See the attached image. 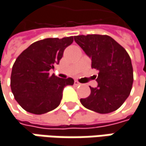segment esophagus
Wrapping results in <instances>:
<instances>
[{
  "instance_id": "obj_1",
  "label": "esophagus",
  "mask_w": 146,
  "mask_h": 146,
  "mask_svg": "<svg viewBox=\"0 0 146 146\" xmlns=\"http://www.w3.org/2000/svg\"><path fill=\"white\" fill-rule=\"evenodd\" d=\"M74 85H75V86H79V85H81V84H80L78 81H74Z\"/></svg>"
}]
</instances>
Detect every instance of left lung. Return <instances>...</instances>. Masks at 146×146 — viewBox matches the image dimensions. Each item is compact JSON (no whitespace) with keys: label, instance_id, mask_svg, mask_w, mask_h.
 I'll return each mask as SVG.
<instances>
[{"label":"left lung","instance_id":"1","mask_svg":"<svg viewBox=\"0 0 146 146\" xmlns=\"http://www.w3.org/2000/svg\"><path fill=\"white\" fill-rule=\"evenodd\" d=\"M74 40L92 59V68L98 70L96 76L98 85L90 87V95L80 99L82 105L101 114L117 110L132 88L133 68L129 54L108 35H78Z\"/></svg>","mask_w":146,"mask_h":146}]
</instances>
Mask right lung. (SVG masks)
<instances>
[{
	"mask_svg": "<svg viewBox=\"0 0 146 146\" xmlns=\"http://www.w3.org/2000/svg\"><path fill=\"white\" fill-rule=\"evenodd\" d=\"M73 37L48 38L36 41L16 58L11 76L15 99L26 111L44 114L60 104L66 86L73 85L72 78H59L49 70L54 68Z\"/></svg>",
	"mask_w": 146,
	"mask_h": 146,
	"instance_id": "obj_1",
	"label": "right lung"
}]
</instances>
